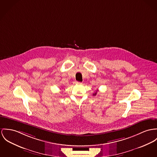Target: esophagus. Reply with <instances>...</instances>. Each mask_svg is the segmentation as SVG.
Wrapping results in <instances>:
<instances>
[{
  "mask_svg": "<svg viewBox=\"0 0 157 157\" xmlns=\"http://www.w3.org/2000/svg\"><path fill=\"white\" fill-rule=\"evenodd\" d=\"M75 83L77 84H81V82H77V81H76Z\"/></svg>",
  "mask_w": 157,
  "mask_h": 157,
  "instance_id": "1",
  "label": "esophagus"
}]
</instances>
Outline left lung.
I'll return each mask as SVG.
<instances>
[{"label":"left lung","mask_w":157,"mask_h":157,"mask_svg":"<svg viewBox=\"0 0 157 157\" xmlns=\"http://www.w3.org/2000/svg\"><path fill=\"white\" fill-rule=\"evenodd\" d=\"M97 92V91H96V93H94V94H93V96H96Z\"/></svg>","instance_id":"8db88e82"}]
</instances>
